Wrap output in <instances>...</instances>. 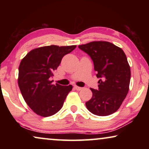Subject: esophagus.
I'll use <instances>...</instances> for the list:
<instances>
[{
    "instance_id": "esophagus-1",
    "label": "esophagus",
    "mask_w": 149,
    "mask_h": 149,
    "mask_svg": "<svg viewBox=\"0 0 149 149\" xmlns=\"http://www.w3.org/2000/svg\"><path fill=\"white\" fill-rule=\"evenodd\" d=\"M74 89H76V90H77V91H80V90H81V89H83V87H81L77 86V85H74Z\"/></svg>"
}]
</instances>
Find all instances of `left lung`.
<instances>
[{"instance_id":"obj_1","label":"left lung","mask_w":149,"mask_h":149,"mask_svg":"<svg viewBox=\"0 0 149 149\" xmlns=\"http://www.w3.org/2000/svg\"><path fill=\"white\" fill-rule=\"evenodd\" d=\"M92 59L98 89L90 88L92 97L85 103L91 113L107 116L119 109L129 91L131 71L121 48L107 41H93L79 45Z\"/></svg>"}]
</instances>
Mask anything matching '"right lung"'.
I'll return each mask as SVG.
<instances>
[{"label": "right lung", "mask_w": 149, "mask_h": 149, "mask_svg": "<svg viewBox=\"0 0 149 149\" xmlns=\"http://www.w3.org/2000/svg\"><path fill=\"white\" fill-rule=\"evenodd\" d=\"M76 47H41L31 50L22 60L18 85L24 100L36 115L49 117L62 109L72 86L54 85L49 78L54 76L63 57Z\"/></svg>", "instance_id": "1"}]
</instances>
